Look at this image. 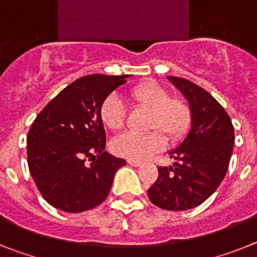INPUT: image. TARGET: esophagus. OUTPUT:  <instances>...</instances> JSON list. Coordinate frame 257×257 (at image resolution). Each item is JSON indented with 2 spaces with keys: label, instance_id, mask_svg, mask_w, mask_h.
<instances>
[{
  "label": "esophagus",
  "instance_id": "esophagus-1",
  "mask_svg": "<svg viewBox=\"0 0 257 257\" xmlns=\"http://www.w3.org/2000/svg\"><path fill=\"white\" fill-rule=\"evenodd\" d=\"M128 164L129 166H133V167H140L142 164L141 162H138V160H132V159H128Z\"/></svg>",
  "mask_w": 257,
  "mask_h": 257
}]
</instances>
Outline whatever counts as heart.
Listing matches in <instances>:
<instances>
[{
  "mask_svg": "<svg viewBox=\"0 0 257 257\" xmlns=\"http://www.w3.org/2000/svg\"><path fill=\"white\" fill-rule=\"evenodd\" d=\"M129 99L137 108L150 112L147 129L150 133H124L111 144L116 155L132 160H144L167 146V138L178 141L191 125L190 104L184 98L172 97L167 88L155 81H145L129 90ZM125 107L116 95L110 94L99 107V117L106 128L117 132L125 125ZM161 132H159V131Z\"/></svg>",
  "mask_w": 257,
  "mask_h": 257,
  "instance_id": "obj_1",
  "label": "heart"
}]
</instances>
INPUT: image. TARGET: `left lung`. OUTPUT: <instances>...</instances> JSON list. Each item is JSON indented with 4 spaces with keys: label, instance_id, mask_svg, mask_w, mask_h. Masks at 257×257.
I'll return each instance as SVG.
<instances>
[{
    "label": "left lung",
    "instance_id": "1",
    "mask_svg": "<svg viewBox=\"0 0 257 257\" xmlns=\"http://www.w3.org/2000/svg\"><path fill=\"white\" fill-rule=\"evenodd\" d=\"M191 108V129L169 156L173 166L159 167L147 195L156 207L186 211L215 193L226 175L234 145V126L224 107L194 82L168 76Z\"/></svg>",
    "mask_w": 257,
    "mask_h": 257
}]
</instances>
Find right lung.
<instances>
[{
  "label": "right lung",
  "instance_id": "1",
  "mask_svg": "<svg viewBox=\"0 0 257 257\" xmlns=\"http://www.w3.org/2000/svg\"><path fill=\"white\" fill-rule=\"evenodd\" d=\"M128 75H88L55 95L27 136L28 168L40 194L54 208L77 213L99 206L125 160L104 151L99 107ZM90 165L85 162L87 158Z\"/></svg>",
  "mask_w": 257,
  "mask_h": 257
}]
</instances>
